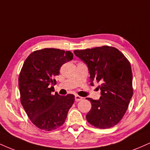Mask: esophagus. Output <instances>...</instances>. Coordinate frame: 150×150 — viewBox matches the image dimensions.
Instances as JSON below:
<instances>
[{
	"label": "esophagus",
	"mask_w": 150,
	"mask_h": 150,
	"mask_svg": "<svg viewBox=\"0 0 150 150\" xmlns=\"http://www.w3.org/2000/svg\"><path fill=\"white\" fill-rule=\"evenodd\" d=\"M75 101H79L82 100V97H80V96H79V95H75Z\"/></svg>",
	"instance_id": "34e87169"
}]
</instances>
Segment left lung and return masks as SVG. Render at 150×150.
<instances>
[{"label": "left lung", "instance_id": "left-lung-1", "mask_svg": "<svg viewBox=\"0 0 150 150\" xmlns=\"http://www.w3.org/2000/svg\"><path fill=\"white\" fill-rule=\"evenodd\" d=\"M74 53L88 66L91 85L101 83L99 100L87 98L92 104L87 120L98 128L113 127L123 118L133 94L130 62L119 50L108 46L75 50Z\"/></svg>", "mask_w": 150, "mask_h": 150}]
</instances>
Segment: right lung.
<instances>
[{
	"instance_id": "obj_1",
	"label": "right lung",
	"mask_w": 150,
	"mask_h": 150,
	"mask_svg": "<svg viewBox=\"0 0 150 150\" xmlns=\"http://www.w3.org/2000/svg\"><path fill=\"white\" fill-rule=\"evenodd\" d=\"M73 58L70 51L46 48L30 53L24 62L18 79L20 101L32 123L41 130L51 131L61 127L73 106V94H52L54 77Z\"/></svg>"
}]
</instances>
